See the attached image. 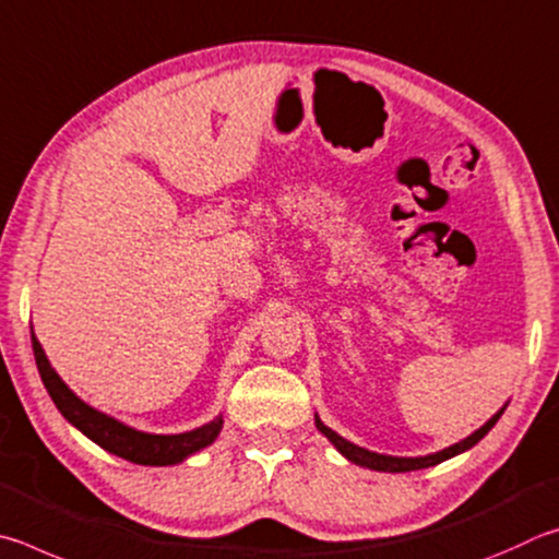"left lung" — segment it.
<instances>
[{
    "label": "left lung",
    "mask_w": 559,
    "mask_h": 559,
    "mask_svg": "<svg viewBox=\"0 0 559 559\" xmlns=\"http://www.w3.org/2000/svg\"><path fill=\"white\" fill-rule=\"evenodd\" d=\"M508 405V403H506ZM506 405L498 409V413L488 419L486 425H481L476 429V432L468 435L466 439H462V442H456L452 447L447 449H439V452L435 454H427V456H390V454H378V452H370V449H364L358 447L354 442H348V439H344L341 435H336L334 429L326 427L324 423H321L319 415H314V425L321 435H324L331 444L336 447V452L341 456H346L350 464L356 466H364V468H373V472H385V474H405V472H417V468H429V466H437L447 462V459H452L456 454H464L466 449H472L474 444L481 442V439L491 432L493 425L501 419Z\"/></svg>",
    "instance_id": "1"
}]
</instances>
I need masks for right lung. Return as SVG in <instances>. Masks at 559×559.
Instances as JSON below:
<instances>
[{"label": "right lung", "instance_id": "add662e5", "mask_svg": "<svg viewBox=\"0 0 559 559\" xmlns=\"http://www.w3.org/2000/svg\"><path fill=\"white\" fill-rule=\"evenodd\" d=\"M32 346L38 376L44 380V388L51 395L53 405L58 407L68 423H71L78 432H83L91 442L103 447L105 452L115 456H122L132 464L142 466H174L181 464L191 454L201 452V449L211 447L218 439L223 429V415L213 417L211 423H205L189 432L181 435H154L142 432L130 425L120 423L112 415H105L93 405H87L85 400L78 397L71 388L63 383V378L56 373L51 360L46 358L44 346L38 344V338L32 329Z\"/></svg>", "mask_w": 559, "mask_h": 559}]
</instances>
